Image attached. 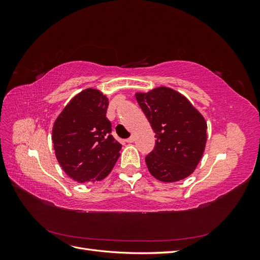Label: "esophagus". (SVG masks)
Returning <instances> with one entry per match:
<instances>
[{
  "mask_svg": "<svg viewBox=\"0 0 260 260\" xmlns=\"http://www.w3.org/2000/svg\"><path fill=\"white\" fill-rule=\"evenodd\" d=\"M133 141H135V137H133V136H131L130 138H128L127 140H125V142H128V143H132V142H133Z\"/></svg>",
  "mask_w": 260,
  "mask_h": 260,
  "instance_id": "34e87169",
  "label": "esophagus"
}]
</instances>
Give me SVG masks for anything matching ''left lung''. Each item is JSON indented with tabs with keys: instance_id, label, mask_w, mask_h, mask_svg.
Here are the masks:
<instances>
[{
	"instance_id": "left-lung-1",
	"label": "left lung",
	"mask_w": 260,
	"mask_h": 260,
	"mask_svg": "<svg viewBox=\"0 0 260 260\" xmlns=\"http://www.w3.org/2000/svg\"><path fill=\"white\" fill-rule=\"evenodd\" d=\"M136 96L156 138L153 151L145 157L149 172L162 182L190 176L205 149L204 117L182 94L166 86Z\"/></svg>"
}]
</instances>
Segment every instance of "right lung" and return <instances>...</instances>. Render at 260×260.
I'll use <instances>...</instances> for the list:
<instances>
[{"mask_svg": "<svg viewBox=\"0 0 260 260\" xmlns=\"http://www.w3.org/2000/svg\"><path fill=\"white\" fill-rule=\"evenodd\" d=\"M108 99L86 89L69 102L54 123L52 140L62 170L81 183L103 180L119 157L121 144L106 117Z\"/></svg>", "mask_w": 260, "mask_h": 260, "instance_id": "right-lung-1", "label": "right lung"}]
</instances>
